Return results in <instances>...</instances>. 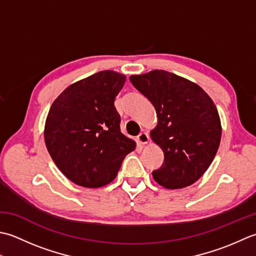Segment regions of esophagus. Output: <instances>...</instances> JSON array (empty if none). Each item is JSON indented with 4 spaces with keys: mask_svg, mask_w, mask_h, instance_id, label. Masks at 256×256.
Returning <instances> with one entry per match:
<instances>
[{
    "mask_svg": "<svg viewBox=\"0 0 256 256\" xmlns=\"http://www.w3.org/2000/svg\"><path fill=\"white\" fill-rule=\"evenodd\" d=\"M137 142L140 144H147L148 142H149V136L147 132H142L138 134L137 137Z\"/></svg>",
    "mask_w": 256,
    "mask_h": 256,
    "instance_id": "1",
    "label": "esophagus"
}]
</instances>
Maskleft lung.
I'll return each mask as SVG.
<instances>
[{
    "mask_svg": "<svg viewBox=\"0 0 256 256\" xmlns=\"http://www.w3.org/2000/svg\"><path fill=\"white\" fill-rule=\"evenodd\" d=\"M157 114L150 132L162 149L164 162L152 176L166 189H181L199 180L214 159L222 127L211 97L186 78L156 70L129 77Z\"/></svg>",
    "mask_w": 256,
    "mask_h": 256,
    "instance_id": "obj_1",
    "label": "left lung"
}]
</instances>
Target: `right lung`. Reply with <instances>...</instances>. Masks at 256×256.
<instances>
[{
	"label": "right lung",
	"instance_id": "add662e5",
	"mask_svg": "<svg viewBox=\"0 0 256 256\" xmlns=\"http://www.w3.org/2000/svg\"><path fill=\"white\" fill-rule=\"evenodd\" d=\"M126 76L98 72L70 85L52 104L45 144L62 174L84 188H100L116 178L136 142L120 132L114 98Z\"/></svg>",
	"mask_w": 256,
	"mask_h": 256
}]
</instances>
